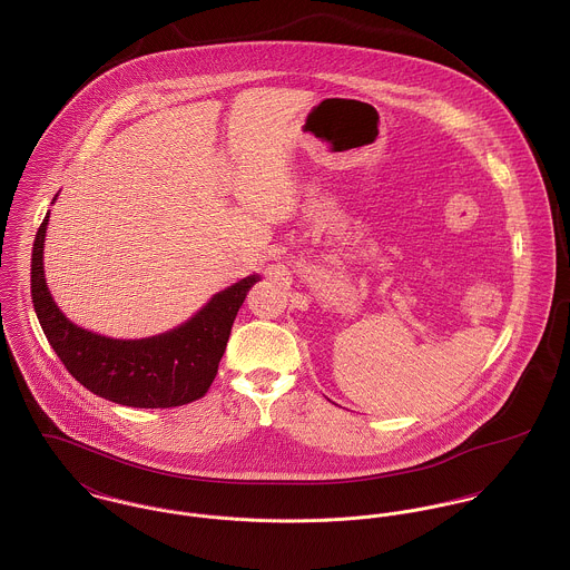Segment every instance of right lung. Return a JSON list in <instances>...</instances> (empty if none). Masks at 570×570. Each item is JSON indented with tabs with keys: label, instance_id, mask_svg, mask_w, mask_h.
<instances>
[{
	"label": "right lung",
	"instance_id": "right-lung-1",
	"mask_svg": "<svg viewBox=\"0 0 570 570\" xmlns=\"http://www.w3.org/2000/svg\"><path fill=\"white\" fill-rule=\"evenodd\" d=\"M48 218L50 212L35 238L30 288L35 313L67 372L91 393L125 406L168 409L203 397L216 379L234 318L259 277L216 293L170 332L137 341L109 338L78 327L55 304L43 273Z\"/></svg>",
	"mask_w": 570,
	"mask_h": 570
}]
</instances>
